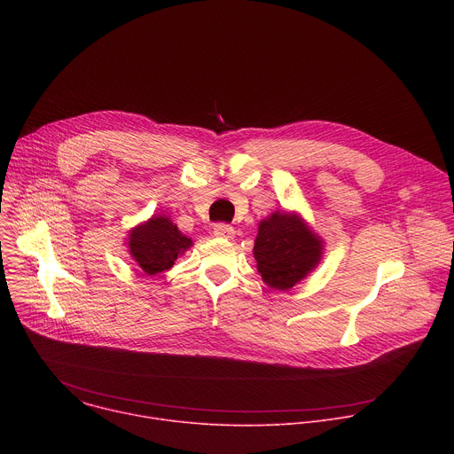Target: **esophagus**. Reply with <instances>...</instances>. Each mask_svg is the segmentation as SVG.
Here are the masks:
<instances>
[{
  "instance_id": "esophagus-1",
  "label": "esophagus",
  "mask_w": 454,
  "mask_h": 454,
  "mask_svg": "<svg viewBox=\"0 0 454 454\" xmlns=\"http://www.w3.org/2000/svg\"><path fill=\"white\" fill-rule=\"evenodd\" d=\"M214 235L215 237H223V239H231L235 235V230L230 224H226V223H217L214 226Z\"/></svg>"
}]
</instances>
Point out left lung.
<instances>
[{
  "label": "left lung",
  "instance_id": "8db88e82",
  "mask_svg": "<svg viewBox=\"0 0 454 454\" xmlns=\"http://www.w3.org/2000/svg\"><path fill=\"white\" fill-rule=\"evenodd\" d=\"M253 256L262 280L287 291L319 262L321 242L298 215L275 212L258 226Z\"/></svg>",
  "mask_w": 454,
  "mask_h": 454
}]
</instances>
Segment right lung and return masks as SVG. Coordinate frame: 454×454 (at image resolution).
<instances>
[{
  "label": "right lung",
  "instance_id": "add662e5",
  "mask_svg": "<svg viewBox=\"0 0 454 454\" xmlns=\"http://www.w3.org/2000/svg\"><path fill=\"white\" fill-rule=\"evenodd\" d=\"M192 246L168 217L154 215L129 235V251L147 275H158L174 266L177 254Z\"/></svg>",
  "mask_w": 454,
  "mask_h": 454
}]
</instances>
